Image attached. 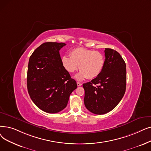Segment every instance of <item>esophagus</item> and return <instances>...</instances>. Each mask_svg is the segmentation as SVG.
Here are the masks:
<instances>
[{"label": "esophagus", "mask_w": 151, "mask_h": 151, "mask_svg": "<svg viewBox=\"0 0 151 151\" xmlns=\"http://www.w3.org/2000/svg\"><path fill=\"white\" fill-rule=\"evenodd\" d=\"M82 85V84L81 83H80V82H77V86H81Z\"/></svg>", "instance_id": "obj_1"}]
</instances>
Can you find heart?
<instances>
[{
	"mask_svg": "<svg viewBox=\"0 0 151 151\" xmlns=\"http://www.w3.org/2000/svg\"><path fill=\"white\" fill-rule=\"evenodd\" d=\"M62 63L70 73L76 71L79 66L80 71L75 76L77 80H83L86 78L92 80L101 73L105 65V57L100 52L78 47L70 52V57L63 56Z\"/></svg>",
	"mask_w": 151,
	"mask_h": 151,
	"instance_id": "obj_1",
	"label": "heart"
}]
</instances>
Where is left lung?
Returning a JSON list of instances; mask_svg holds the SVG:
<instances>
[{
    "mask_svg": "<svg viewBox=\"0 0 151 151\" xmlns=\"http://www.w3.org/2000/svg\"><path fill=\"white\" fill-rule=\"evenodd\" d=\"M105 65L101 73L90 82L84 83V102L91 112L97 115L113 110L126 90V63L119 52L105 49Z\"/></svg>",
    "mask_w": 151,
    "mask_h": 151,
    "instance_id": "obj_1",
    "label": "left lung"
}]
</instances>
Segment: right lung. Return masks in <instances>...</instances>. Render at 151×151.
<instances>
[{"instance_id":"obj_1","label":"right lung","mask_w":151,"mask_h":151,"mask_svg":"<svg viewBox=\"0 0 151 151\" xmlns=\"http://www.w3.org/2000/svg\"><path fill=\"white\" fill-rule=\"evenodd\" d=\"M66 44L45 42L29 57L28 91L36 106L49 114L60 112L67 107L71 93L77 88L62 63L59 50Z\"/></svg>"}]
</instances>
